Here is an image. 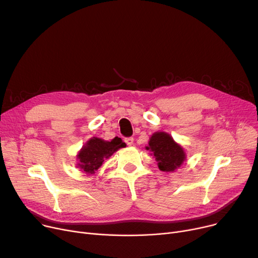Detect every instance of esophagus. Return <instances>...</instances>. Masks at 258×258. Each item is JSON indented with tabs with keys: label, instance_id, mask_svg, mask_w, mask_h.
Returning <instances> with one entry per match:
<instances>
[{
	"label": "esophagus",
	"instance_id": "1",
	"mask_svg": "<svg viewBox=\"0 0 258 258\" xmlns=\"http://www.w3.org/2000/svg\"><path fill=\"white\" fill-rule=\"evenodd\" d=\"M125 143L127 144V145H130V146H132V145H134V138L133 137H130V138H125Z\"/></svg>",
	"mask_w": 258,
	"mask_h": 258
}]
</instances>
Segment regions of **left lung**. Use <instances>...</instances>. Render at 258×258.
Listing matches in <instances>:
<instances>
[{"mask_svg":"<svg viewBox=\"0 0 258 258\" xmlns=\"http://www.w3.org/2000/svg\"><path fill=\"white\" fill-rule=\"evenodd\" d=\"M145 148L152 152L151 155L156 158L159 169L164 172L177 170L186 160L184 148L165 132L154 133Z\"/></svg>","mask_w":258,"mask_h":258,"instance_id":"obj_1","label":"left lung"}]
</instances>
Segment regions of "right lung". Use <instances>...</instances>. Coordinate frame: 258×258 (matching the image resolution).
<instances>
[{"label": "right lung", "instance_id": "right-lung-1", "mask_svg": "<svg viewBox=\"0 0 258 258\" xmlns=\"http://www.w3.org/2000/svg\"><path fill=\"white\" fill-rule=\"evenodd\" d=\"M126 144L121 138L115 137L111 141L93 137L83 145L78 152L77 167L88 174H94L102 165L105 159L110 158L119 148L125 147Z\"/></svg>", "mask_w": 258, "mask_h": 258}]
</instances>
